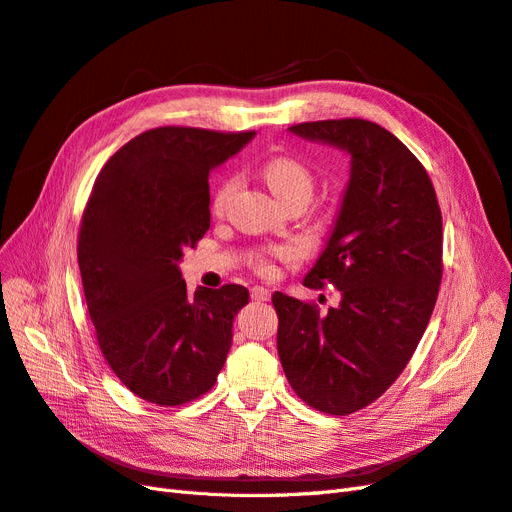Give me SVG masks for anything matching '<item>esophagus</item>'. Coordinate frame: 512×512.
<instances>
[{
	"label": "esophagus",
	"mask_w": 512,
	"mask_h": 512,
	"mask_svg": "<svg viewBox=\"0 0 512 512\" xmlns=\"http://www.w3.org/2000/svg\"><path fill=\"white\" fill-rule=\"evenodd\" d=\"M251 298L257 302H268L270 300V289L266 287H253L251 289Z\"/></svg>",
	"instance_id": "esophagus-1"
}]
</instances>
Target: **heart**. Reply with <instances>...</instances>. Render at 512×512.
<instances>
[{
	"label": "heart",
	"mask_w": 512,
	"mask_h": 512,
	"mask_svg": "<svg viewBox=\"0 0 512 512\" xmlns=\"http://www.w3.org/2000/svg\"><path fill=\"white\" fill-rule=\"evenodd\" d=\"M261 175H264V180L272 191V195L281 203L289 201V199H296V197L309 201V197L313 193V173L309 171V167L300 163V160L294 156H274V158L266 160L264 167H261ZM233 188H236V180H227L218 186V191L212 201L216 212H221L225 208V203H227L229 195L233 193ZM274 253L279 257L289 259V257H294V248L285 246ZM257 268L261 272L272 270L268 259H261Z\"/></svg>",
	"instance_id": "1"
}]
</instances>
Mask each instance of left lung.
Wrapping results in <instances>:
<instances>
[{
	"label": "left lung",
	"mask_w": 512,
	"mask_h": 512,
	"mask_svg": "<svg viewBox=\"0 0 512 512\" xmlns=\"http://www.w3.org/2000/svg\"><path fill=\"white\" fill-rule=\"evenodd\" d=\"M349 156V180L306 287L334 283L339 306L319 315L274 291L276 347L287 382L319 412L347 416L388 390L427 330L442 281V212L418 158L367 120L289 128Z\"/></svg>",
	"instance_id": "1"
}]
</instances>
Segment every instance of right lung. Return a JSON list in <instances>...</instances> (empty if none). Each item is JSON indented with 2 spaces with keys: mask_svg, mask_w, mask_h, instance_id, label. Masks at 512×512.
Segmentation results:
<instances>
[{
  "mask_svg": "<svg viewBox=\"0 0 512 512\" xmlns=\"http://www.w3.org/2000/svg\"><path fill=\"white\" fill-rule=\"evenodd\" d=\"M255 133L163 126L102 167L83 212L79 268L100 352L137 397L171 407L208 392L248 289L188 294L186 248L210 229V171Z\"/></svg>",
  "mask_w": 512,
  "mask_h": 512,
  "instance_id": "obj_1",
  "label": "right lung"
}]
</instances>
